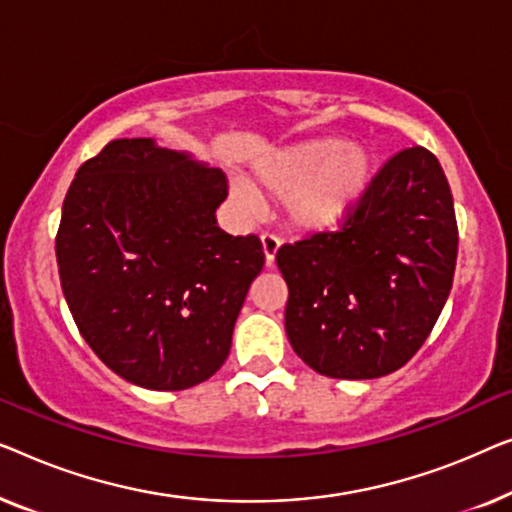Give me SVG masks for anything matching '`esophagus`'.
<instances>
[{
	"instance_id": "1",
	"label": "esophagus",
	"mask_w": 512,
	"mask_h": 512,
	"mask_svg": "<svg viewBox=\"0 0 512 512\" xmlns=\"http://www.w3.org/2000/svg\"><path fill=\"white\" fill-rule=\"evenodd\" d=\"M280 248V239L273 234H262V250H264V264L266 269H271L273 262H276V253Z\"/></svg>"
}]
</instances>
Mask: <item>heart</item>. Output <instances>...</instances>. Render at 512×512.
Returning <instances> with one entry per match:
<instances>
[{"label":"heart","instance_id":"obj_1","mask_svg":"<svg viewBox=\"0 0 512 512\" xmlns=\"http://www.w3.org/2000/svg\"><path fill=\"white\" fill-rule=\"evenodd\" d=\"M371 155L345 139H313L264 155L250 171V190L283 199L285 220L301 232H325L348 215L369 185ZM248 187L234 194L253 201Z\"/></svg>","mask_w":512,"mask_h":512}]
</instances>
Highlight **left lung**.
<instances>
[{"instance_id":"left-lung-1","label":"left lung","mask_w":512,"mask_h":512,"mask_svg":"<svg viewBox=\"0 0 512 512\" xmlns=\"http://www.w3.org/2000/svg\"><path fill=\"white\" fill-rule=\"evenodd\" d=\"M457 243L441 164L422 146L401 150L338 232L278 250L294 352L329 378L369 380L401 369L448 301Z\"/></svg>"}]
</instances>
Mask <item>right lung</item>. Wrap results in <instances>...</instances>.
Returning <instances> with one entry per match:
<instances>
[{
	"label": "right lung",
	"mask_w": 512,
	"mask_h": 512,
	"mask_svg": "<svg viewBox=\"0 0 512 512\" xmlns=\"http://www.w3.org/2000/svg\"><path fill=\"white\" fill-rule=\"evenodd\" d=\"M220 169L115 139L76 171L55 239L64 299L113 373L146 390L204 383L225 364L250 283L257 236L222 232Z\"/></svg>",
	"instance_id": "1"
}]
</instances>
